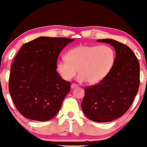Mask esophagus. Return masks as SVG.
<instances>
[{"instance_id":"esophagus-1","label":"esophagus","mask_w":147,"mask_h":147,"mask_svg":"<svg viewBox=\"0 0 147 147\" xmlns=\"http://www.w3.org/2000/svg\"><path fill=\"white\" fill-rule=\"evenodd\" d=\"M77 86H77V84H71V88L72 89L75 88H77Z\"/></svg>"}]
</instances>
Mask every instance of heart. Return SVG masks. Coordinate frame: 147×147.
<instances>
[{
  "instance_id": "b5f03b06",
  "label": "heart",
  "mask_w": 147,
  "mask_h": 147,
  "mask_svg": "<svg viewBox=\"0 0 147 147\" xmlns=\"http://www.w3.org/2000/svg\"><path fill=\"white\" fill-rule=\"evenodd\" d=\"M66 59L57 62V70L65 80L70 81L79 72V82H100L107 75L115 60L113 49L108 45H82L70 49Z\"/></svg>"
}]
</instances>
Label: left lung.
Masks as SVG:
<instances>
[{"instance_id": "obj_1", "label": "left lung", "mask_w": 147, "mask_h": 147, "mask_svg": "<svg viewBox=\"0 0 147 147\" xmlns=\"http://www.w3.org/2000/svg\"><path fill=\"white\" fill-rule=\"evenodd\" d=\"M97 41L112 45L115 59L99 84L86 88L82 109L90 120L108 122L122 117L131 107L139 88L140 63L127 45L110 38Z\"/></svg>"}]
</instances>
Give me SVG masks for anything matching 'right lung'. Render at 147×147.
I'll list each match as a JSON object with an SVG mask.
<instances>
[{
    "instance_id": "right-lung-1",
    "label": "right lung",
    "mask_w": 147,
    "mask_h": 147,
    "mask_svg": "<svg viewBox=\"0 0 147 147\" xmlns=\"http://www.w3.org/2000/svg\"><path fill=\"white\" fill-rule=\"evenodd\" d=\"M75 39L41 36L25 43L15 57L9 90L16 109L25 117L48 121L59 111L70 83L57 71L61 50Z\"/></svg>"
}]
</instances>
